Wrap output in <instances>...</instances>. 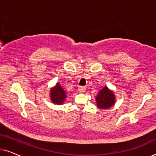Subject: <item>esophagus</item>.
I'll list each match as a JSON object with an SVG mask.
<instances>
[{"mask_svg":"<svg viewBox=\"0 0 156 156\" xmlns=\"http://www.w3.org/2000/svg\"><path fill=\"white\" fill-rule=\"evenodd\" d=\"M85 90H86V89H85L84 87H80L78 88V92L79 93H84Z\"/></svg>","mask_w":156,"mask_h":156,"instance_id":"obj_1","label":"esophagus"}]
</instances>
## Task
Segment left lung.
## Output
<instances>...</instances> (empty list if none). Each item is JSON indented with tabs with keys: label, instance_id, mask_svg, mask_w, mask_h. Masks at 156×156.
<instances>
[{
	"label": "left lung",
	"instance_id": "8db88e82",
	"mask_svg": "<svg viewBox=\"0 0 156 156\" xmlns=\"http://www.w3.org/2000/svg\"><path fill=\"white\" fill-rule=\"evenodd\" d=\"M95 99L97 106L101 109L110 108L116 102V97L114 91L111 90L106 86L104 87L99 91Z\"/></svg>",
	"mask_w": 156,
	"mask_h": 156
}]
</instances>
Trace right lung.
Returning a JSON list of instances; mask_svg holds the SVG:
<instances>
[{"instance_id":"1","label":"right lung","mask_w":156,"mask_h":156,"mask_svg":"<svg viewBox=\"0 0 156 156\" xmlns=\"http://www.w3.org/2000/svg\"><path fill=\"white\" fill-rule=\"evenodd\" d=\"M50 96L51 101L58 105H62L64 104L67 97L65 90L58 82L50 89Z\"/></svg>"}]
</instances>
